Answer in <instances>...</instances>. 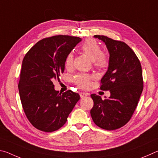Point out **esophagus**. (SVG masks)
<instances>
[{
  "label": "esophagus",
  "instance_id": "34e87169",
  "mask_svg": "<svg viewBox=\"0 0 158 158\" xmlns=\"http://www.w3.org/2000/svg\"><path fill=\"white\" fill-rule=\"evenodd\" d=\"M88 95H89V94H88V93H84V92L80 93V97H81V98H84V97H86Z\"/></svg>",
  "mask_w": 158,
  "mask_h": 158
}]
</instances>
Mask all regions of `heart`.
<instances>
[{
    "mask_svg": "<svg viewBox=\"0 0 158 158\" xmlns=\"http://www.w3.org/2000/svg\"><path fill=\"white\" fill-rule=\"evenodd\" d=\"M81 49L84 52L90 59L96 68L104 69L109 65V56L104 51L101 50L100 46L97 41L93 39H87L82 44ZM73 54L69 53L67 54L65 58V65L67 68H70L73 65ZM94 78L92 74L79 73L74 77V81L79 87L85 89L90 85V80Z\"/></svg>",
    "mask_w": 158,
    "mask_h": 158,
    "instance_id": "1",
    "label": "heart"
}]
</instances>
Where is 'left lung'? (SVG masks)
<instances>
[{
	"label": "left lung",
	"instance_id": "left-lung-1",
	"mask_svg": "<svg viewBox=\"0 0 158 158\" xmlns=\"http://www.w3.org/2000/svg\"><path fill=\"white\" fill-rule=\"evenodd\" d=\"M105 42L110 54L108 70L100 81V89L109 90L110 97L102 100L91 94L94 105L92 119L102 129L114 130L127 123L138 105L143 89L142 70L134 51L124 42L105 35H94Z\"/></svg>",
	"mask_w": 158,
	"mask_h": 158
}]
</instances>
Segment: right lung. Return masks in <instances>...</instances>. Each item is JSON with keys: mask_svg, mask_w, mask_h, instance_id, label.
Wrapping results in <instances>:
<instances>
[{"mask_svg": "<svg viewBox=\"0 0 158 158\" xmlns=\"http://www.w3.org/2000/svg\"><path fill=\"white\" fill-rule=\"evenodd\" d=\"M81 40L62 35L46 37L23 58L19 92L26 116L37 130L52 132L60 129L80 99L70 90L63 93L55 90L53 81L63 73L67 54Z\"/></svg>", "mask_w": 158, "mask_h": 158, "instance_id": "1", "label": "right lung"}]
</instances>
